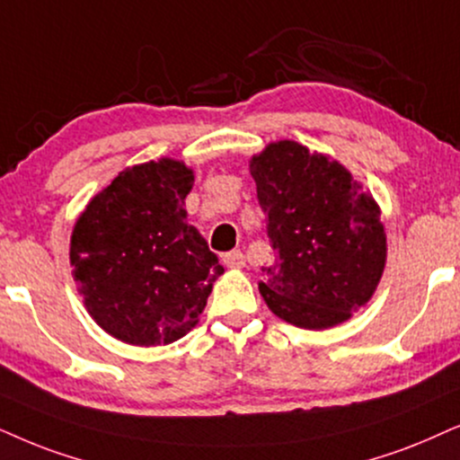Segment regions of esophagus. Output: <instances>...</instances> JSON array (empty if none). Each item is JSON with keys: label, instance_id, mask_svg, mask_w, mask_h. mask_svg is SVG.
Masks as SVG:
<instances>
[{"label": "esophagus", "instance_id": "obj_1", "mask_svg": "<svg viewBox=\"0 0 460 460\" xmlns=\"http://www.w3.org/2000/svg\"><path fill=\"white\" fill-rule=\"evenodd\" d=\"M223 263L231 270H242L246 265V257H243L242 250H231V252L223 254Z\"/></svg>", "mask_w": 460, "mask_h": 460}]
</instances>
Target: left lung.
Returning a JSON list of instances; mask_svg holds the SVG:
<instances>
[{
	"label": "left lung",
	"mask_w": 460,
	"mask_h": 460,
	"mask_svg": "<svg viewBox=\"0 0 460 460\" xmlns=\"http://www.w3.org/2000/svg\"><path fill=\"white\" fill-rule=\"evenodd\" d=\"M276 259L259 290L295 327L329 329L374 295L386 234L374 197L341 163L280 139L250 161Z\"/></svg>",
	"instance_id": "8db88e82"
}]
</instances>
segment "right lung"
Returning a JSON list of instances; mask_svg holds the SVG:
<instances>
[{"label": "right lung", "instance_id": "right-lung-1", "mask_svg": "<svg viewBox=\"0 0 460 460\" xmlns=\"http://www.w3.org/2000/svg\"><path fill=\"white\" fill-rule=\"evenodd\" d=\"M193 180V170L173 159L127 167L75 220L74 280L93 321L125 344L187 335L225 271L187 223Z\"/></svg>", "mask_w": 460, "mask_h": 460}]
</instances>
